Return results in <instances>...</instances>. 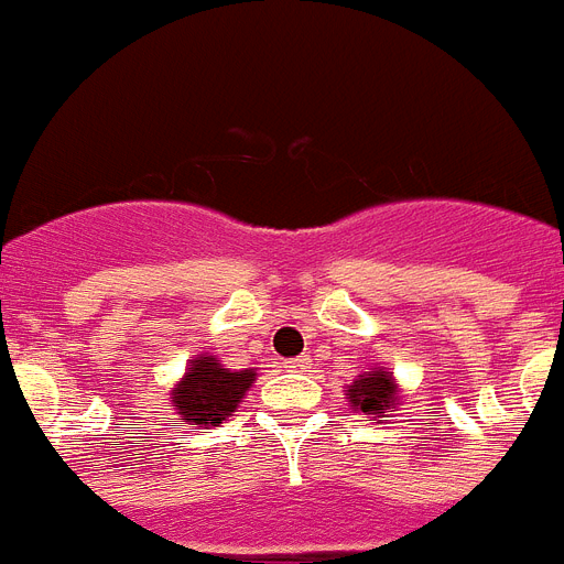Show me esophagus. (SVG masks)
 <instances>
[{
  "mask_svg": "<svg viewBox=\"0 0 564 564\" xmlns=\"http://www.w3.org/2000/svg\"><path fill=\"white\" fill-rule=\"evenodd\" d=\"M288 369H294V372H308L311 358H308V355H300V358L288 360Z\"/></svg>",
  "mask_w": 564,
  "mask_h": 564,
  "instance_id": "1",
  "label": "esophagus"
}]
</instances>
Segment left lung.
Returning <instances> with one entry per match:
<instances>
[{
	"mask_svg": "<svg viewBox=\"0 0 564 564\" xmlns=\"http://www.w3.org/2000/svg\"><path fill=\"white\" fill-rule=\"evenodd\" d=\"M344 395L349 399V408L355 413H364L367 419H378V422H387L395 404L402 402V390L395 384L393 372H387L384 367L360 372L352 384L346 387Z\"/></svg>",
	"mask_w": 564,
	"mask_h": 564,
	"instance_id": "obj_1",
	"label": "left lung"
}]
</instances>
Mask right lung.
Listing matches in <instances>:
<instances>
[{
  "label": "right lung",
  "mask_w": 564,
  "mask_h": 564,
  "mask_svg": "<svg viewBox=\"0 0 564 564\" xmlns=\"http://www.w3.org/2000/svg\"><path fill=\"white\" fill-rule=\"evenodd\" d=\"M256 369H229L215 355L204 352L188 360L186 372L171 387V408L186 425L218 427L238 410L253 387Z\"/></svg>",
  "instance_id": "1"
}]
</instances>
